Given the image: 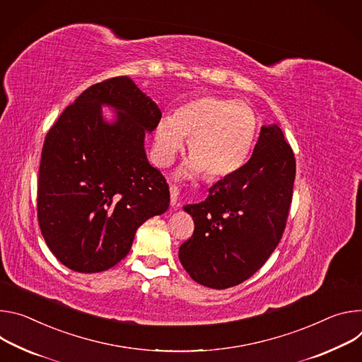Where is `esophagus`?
<instances>
[{"label": "esophagus", "mask_w": 362, "mask_h": 362, "mask_svg": "<svg viewBox=\"0 0 362 362\" xmlns=\"http://www.w3.org/2000/svg\"><path fill=\"white\" fill-rule=\"evenodd\" d=\"M170 192H171V206H175L178 202V194H180V188L174 184H171L170 187Z\"/></svg>", "instance_id": "obj_1"}]
</instances>
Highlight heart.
<instances>
[{
    "mask_svg": "<svg viewBox=\"0 0 362 362\" xmlns=\"http://www.w3.org/2000/svg\"><path fill=\"white\" fill-rule=\"evenodd\" d=\"M256 132L257 117L249 105L203 95L181 105L174 117L159 120L152 158L158 167H168L188 138L191 159L178 175L195 177L203 171L206 178L218 180L245 164Z\"/></svg>",
    "mask_w": 362,
    "mask_h": 362,
    "instance_id": "heart-1",
    "label": "heart"
}]
</instances>
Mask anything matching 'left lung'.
Listing matches in <instances>:
<instances>
[{
    "instance_id": "1",
    "label": "left lung",
    "mask_w": 362,
    "mask_h": 362,
    "mask_svg": "<svg viewBox=\"0 0 362 362\" xmlns=\"http://www.w3.org/2000/svg\"><path fill=\"white\" fill-rule=\"evenodd\" d=\"M295 174V155L282 129L262 127L247 163L216 182L206 202L184 207L194 233L178 257L192 280L227 289L266 263L286 227Z\"/></svg>"
}]
</instances>
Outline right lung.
<instances>
[{
  "label": "right lung",
  "instance_id": "add662e5",
  "mask_svg": "<svg viewBox=\"0 0 362 362\" xmlns=\"http://www.w3.org/2000/svg\"><path fill=\"white\" fill-rule=\"evenodd\" d=\"M118 110L106 124L100 106ZM158 105L127 76L106 78L69 105L46 135L37 218L52 253L78 273L110 269L131 250L138 227L170 207V187L149 165L144 139Z\"/></svg>",
  "mask_w": 362,
  "mask_h": 362
}]
</instances>
